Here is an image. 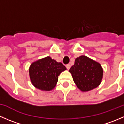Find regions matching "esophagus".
Here are the masks:
<instances>
[{"label": "esophagus", "instance_id": "obj_1", "mask_svg": "<svg viewBox=\"0 0 124 124\" xmlns=\"http://www.w3.org/2000/svg\"><path fill=\"white\" fill-rule=\"evenodd\" d=\"M66 67H67V69L68 70H69V69H70V67H71V65H70V64H67L66 65Z\"/></svg>", "mask_w": 124, "mask_h": 124}]
</instances>
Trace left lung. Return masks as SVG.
<instances>
[{"label": "left lung", "mask_w": 124, "mask_h": 124, "mask_svg": "<svg viewBox=\"0 0 124 124\" xmlns=\"http://www.w3.org/2000/svg\"><path fill=\"white\" fill-rule=\"evenodd\" d=\"M73 81L78 88L83 92L89 91L100 85L103 70L101 65L85 55L77 57L75 64L70 68Z\"/></svg>", "instance_id": "obj_1"}]
</instances>
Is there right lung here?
Masks as SVG:
<instances>
[{
    "label": "right lung",
    "instance_id": "1",
    "mask_svg": "<svg viewBox=\"0 0 124 124\" xmlns=\"http://www.w3.org/2000/svg\"><path fill=\"white\" fill-rule=\"evenodd\" d=\"M66 69L62 63L48 56L33 62L29 72L31 83L36 88L49 91L55 87L59 75Z\"/></svg>",
    "mask_w": 124,
    "mask_h": 124
}]
</instances>
